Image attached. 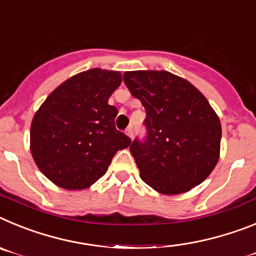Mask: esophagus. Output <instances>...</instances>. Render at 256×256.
<instances>
[{
  "mask_svg": "<svg viewBox=\"0 0 256 256\" xmlns=\"http://www.w3.org/2000/svg\"><path fill=\"white\" fill-rule=\"evenodd\" d=\"M126 135H128V138H132L134 136V128H132V126H128V128H126Z\"/></svg>",
  "mask_w": 256,
  "mask_h": 256,
  "instance_id": "1",
  "label": "esophagus"
}]
</instances>
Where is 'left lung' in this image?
Instances as JSON below:
<instances>
[{
  "label": "left lung",
  "instance_id": "left-lung-1",
  "mask_svg": "<svg viewBox=\"0 0 256 256\" xmlns=\"http://www.w3.org/2000/svg\"><path fill=\"white\" fill-rule=\"evenodd\" d=\"M124 82L146 113V136L130 146L142 180L164 194L202 183L216 166L222 139L220 121L208 99L166 70L125 72Z\"/></svg>",
  "mask_w": 256,
  "mask_h": 256
}]
</instances>
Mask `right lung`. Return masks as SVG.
<instances>
[{
    "instance_id": "right-lung-1",
    "label": "right lung",
    "mask_w": 256,
    "mask_h": 256,
    "mask_svg": "<svg viewBox=\"0 0 256 256\" xmlns=\"http://www.w3.org/2000/svg\"><path fill=\"white\" fill-rule=\"evenodd\" d=\"M116 70L94 68L58 86L36 112L30 152L41 172L66 190H85L108 170L131 139L114 126L118 110L108 104L121 85Z\"/></svg>"
}]
</instances>
